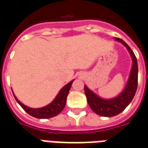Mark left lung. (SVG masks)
Instances as JSON below:
<instances>
[{"label":"left lung","mask_w":148,"mask_h":148,"mask_svg":"<svg viewBox=\"0 0 148 148\" xmlns=\"http://www.w3.org/2000/svg\"><path fill=\"white\" fill-rule=\"evenodd\" d=\"M115 41L121 42L122 45L126 47L128 53L130 54L132 61L129 77L127 78V83L124 90L117 96L112 98H103L98 94L94 93L93 90L89 89L86 85L84 86L87 101L91 109L101 116L106 117L114 116L124 111V109L133 99L138 85V64L133 51L124 40L119 38H115Z\"/></svg>","instance_id":"8db88e82"}]
</instances>
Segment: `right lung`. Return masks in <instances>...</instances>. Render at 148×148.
<instances>
[{"label": "right lung", "mask_w": 148, "mask_h": 148, "mask_svg": "<svg viewBox=\"0 0 148 148\" xmlns=\"http://www.w3.org/2000/svg\"><path fill=\"white\" fill-rule=\"evenodd\" d=\"M74 81V79L71 81L66 85H65L64 86L59 90L58 93L56 95L55 99L53 100L51 102L43 107H41V108L34 109V108H30L28 106H25L17 99V97H16L13 91H12V93H13L15 99L16 100L18 104L24 109V111L31 115L32 116L39 118V119H48V118L54 117L55 116H57L63 110L65 106H66V103L68 93L71 90V85Z\"/></svg>", "instance_id": "1"}]
</instances>
